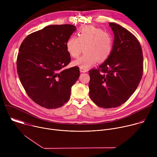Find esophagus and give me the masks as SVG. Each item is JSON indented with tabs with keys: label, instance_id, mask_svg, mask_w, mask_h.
Masks as SVG:
<instances>
[{
	"label": "esophagus",
	"instance_id": "obj_1",
	"mask_svg": "<svg viewBox=\"0 0 157 157\" xmlns=\"http://www.w3.org/2000/svg\"><path fill=\"white\" fill-rule=\"evenodd\" d=\"M86 71H87L86 69H84V68H80V72L81 73H86Z\"/></svg>",
	"mask_w": 157,
	"mask_h": 157
}]
</instances>
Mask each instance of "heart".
I'll return each mask as SVG.
<instances>
[{
  "label": "heart",
  "mask_w": 157,
  "mask_h": 157,
  "mask_svg": "<svg viewBox=\"0 0 157 157\" xmlns=\"http://www.w3.org/2000/svg\"><path fill=\"white\" fill-rule=\"evenodd\" d=\"M114 39L110 33L94 26L80 29L76 36H70L66 43V50L73 58H77L84 47L85 54L72 62L75 66L88 69L98 60L104 62L110 56L113 48Z\"/></svg>",
  "instance_id": "b5f03b06"
}]
</instances>
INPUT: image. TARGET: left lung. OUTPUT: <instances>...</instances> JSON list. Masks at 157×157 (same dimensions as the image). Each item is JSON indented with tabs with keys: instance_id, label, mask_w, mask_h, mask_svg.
<instances>
[{
	"instance_id": "obj_1",
	"label": "left lung",
	"mask_w": 157,
	"mask_h": 157,
	"mask_svg": "<svg viewBox=\"0 0 157 157\" xmlns=\"http://www.w3.org/2000/svg\"><path fill=\"white\" fill-rule=\"evenodd\" d=\"M114 34L109 58L98 70L89 71V96L99 107L109 109L125 103L135 92L143 75V53L137 38L115 23H109Z\"/></svg>"
}]
</instances>
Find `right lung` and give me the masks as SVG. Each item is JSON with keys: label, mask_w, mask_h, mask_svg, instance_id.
Masks as SVG:
<instances>
[{"label": "right lung", "mask_w": 157, "mask_h": 157, "mask_svg": "<svg viewBox=\"0 0 157 157\" xmlns=\"http://www.w3.org/2000/svg\"><path fill=\"white\" fill-rule=\"evenodd\" d=\"M76 30L69 24L49 25L30 34L21 44L17 73L28 96L41 107L58 108L70 98L79 69L63 68L71 61L66 43Z\"/></svg>", "instance_id": "right-lung-1"}]
</instances>
